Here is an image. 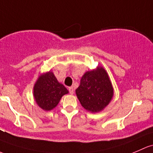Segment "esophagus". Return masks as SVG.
I'll use <instances>...</instances> for the list:
<instances>
[{
  "label": "esophagus",
  "instance_id": "esophagus-1",
  "mask_svg": "<svg viewBox=\"0 0 153 153\" xmlns=\"http://www.w3.org/2000/svg\"><path fill=\"white\" fill-rule=\"evenodd\" d=\"M69 91H70V93L71 94H74V88L71 86V87H69Z\"/></svg>",
  "mask_w": 153,
  "mask_h": 153
}]
</instances>
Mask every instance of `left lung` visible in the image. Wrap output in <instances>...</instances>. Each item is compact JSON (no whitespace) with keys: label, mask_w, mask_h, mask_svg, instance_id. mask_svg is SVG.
I'll use <instances>...</instances> for the list:
<instances>
[{"label":"left lung","mask_w":153,"mask_h":153,"mask_svg":"<svg viewBox=\"0 0 153 153\" xmlns=\"http://www.w3.org/2000/svg\"><path fill=\"white\" fill-rule=\"evenodd\" d=\"M81 105L91 113H98L110 103L114 96V88L108 74L102 66L87 71L75 90Z\"/></svg>","instance_id":"obj_1"}]
</instances>
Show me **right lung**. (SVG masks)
<instances>
[{"label": "right lung", "mask_w": 153, "mask_h": 153, "mask_svg": "<svg viewBox=\"0 0 153 153\" xmlns=\"http://www.w3.org/2000/svg\"><path fill=\"white\" fill-rule=\"evenodd\" d=\"M33 90L36 103L46 111L56 108L62 96L69 93L67 88L58 81L52 71L41 74L35 82Z\"/></svg>", "instance_id": "1"}]
</instances>
